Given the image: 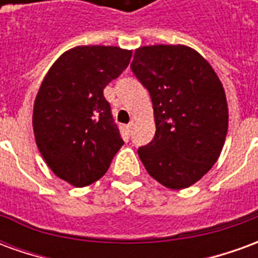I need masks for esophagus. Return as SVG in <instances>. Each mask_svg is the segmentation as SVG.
I'll return each mask as SVG.
<instances>
[{"label": "esophagus", "instance_id": "obj_1", "mask_svg": "<svg viewBox=\"0 0 258 258\" xmlns=\"http://www.w3.org/2000/svg\"><path fill=\"white\" fill-rule=\"evenodd\" d=\"M125 128H127V131H128V133H131V131H133V128H134V121L131 120V121H130V123L125 125Z\"/></svg>", "mask_w": 258, "mask_h": 258}]
</instances>
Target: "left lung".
Returning a JSON list of instances; mask_svg holds the SVG:
<instances>
[{"label":"left lung","mask_w":258,"mask_h":258,"mask_svg":"<svg viewBox=\"0 0 258 258\" xmlns=\"http://www.w3.org/2000/svg\"><path fill=\"white\" fill-rule=\"evenodd\" d=\"M131 70L149 91L156 133L138 148L146 171L170 189L188 188L217 162L225 142L228 107L216 72L185 45L138 48Z\"/></svg>","instance_id":"obj_1"}]
</instances>
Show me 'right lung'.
<instances>
[{
    "instance_id": "obj_1",
    "label": "right lung",
    "mask_w": 258,
    "mask_h": 258,
    "mask_svg": "<svg viewBox=\"0 0 258 258\" xmlns=\"http://www.w3.org/2000/svg\"><path fill=\"white\" fill-rule=\"evenodd\" d=\"M133 52L88 45L64 52L37 94L33 128L48 167L74 186L105 175L124 145L103 90L130 63Z\"/></svg>"
}]
</instances>
